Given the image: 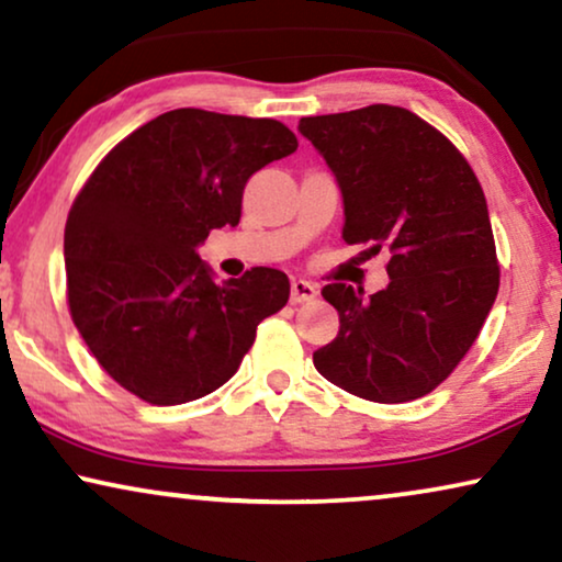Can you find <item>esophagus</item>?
<instances>
[{"label": "esophagus", "instance_id": "esophagus-1", "mask_svg": "<svg viewBox=\"0 0 562 562\" xmlns=\"http://www.w3.org/2000/svg\"><path fill=\"white\" fill-rule=\"evenodd\" d=\"M318 295V288L308 280H293L290 285V303H308Z\"/></svg>", "mask_w": 562, "mask_h": 562}]
</instances>
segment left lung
Returning a JSON list of instances; mask_svg holds the SVG:
<instances>
[{"label": "left lung", "instance_id": "obj_1", "mask_svg": "<svg viewBox=\"0 0 562 562\" xmlns=\"http://www.w3.org/2000/svg\"><path fill=\"white\" fill-rule=\"evenodd\" d=\"M297 131L339 184L344 241L391 251V282L375 295L341 282L321 290L339 334L313 364L359 398H422L468 355L498 293L481 184L442 133L403 108L303 117Z\"/></svg>", "mask_w": 562, "mask_h": 562}]
</instances>
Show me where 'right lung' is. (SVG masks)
<instances>
[{"label": "right lung", "instance_id": "right-lung-1", "mask_svg": "<svg viewBox=\"0 0 562 562\" xmlns=\"http://www.w3.org/2000/svg\"><path fill=\"white\" fill-rule=\"evenodd\" d=\"M295 148L277 120L182 108L133 131L89 177L64 234L69 308L125 391L156 406L218 391L288 303L280 269L215 282L198 249L236 226L254 171Z\"/></svg>", "mask_w": 562, "mask_h": 562}]
</instances>
